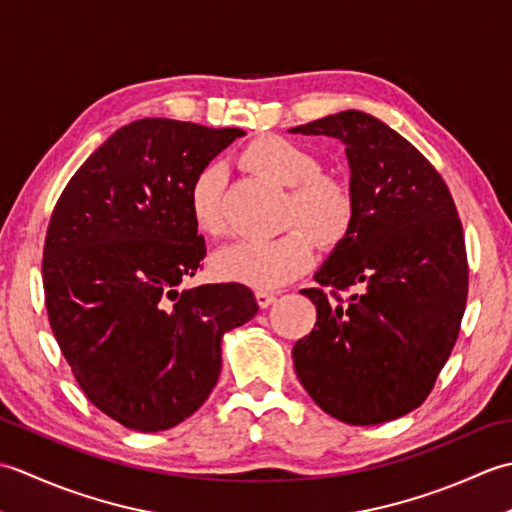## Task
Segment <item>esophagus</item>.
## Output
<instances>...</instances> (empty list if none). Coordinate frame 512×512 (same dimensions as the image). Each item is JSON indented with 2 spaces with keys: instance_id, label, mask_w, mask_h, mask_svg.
<instances>
[{
  "instance_id": "34e87169",
  "label": "esophagus",
  "mask_w": 512,
  "mask_h": 512,
  "mask_svg": "<svg viewBox=\"0 0 512 512\" xmlns=\"http://www.w3.org/2000/svg\"><path fill=\"white\" fill-rule=\"evenodd\" d=\"M255 299H257L259 308H268V306H273V301L277 299V295H275V292H268V290H257Z\"/></svg>"
}]
</instances>
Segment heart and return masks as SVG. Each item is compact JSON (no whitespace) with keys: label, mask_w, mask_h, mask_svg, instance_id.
<instances>
[{"label":"heart","mask_w":512,"mask_h":512,"mask_svg":"<svg viewBox=\"0 0 512 512\" xmlns=\"http://www.w3.org/2000/svg\"><path fill=\"white\" fill-rule=\"evenodd\" d=\"M242 162L281 187H290L288 222L299 220L323 246H334L347 235L354 220V198L345 182L319 173V160L308 149L281 136L255 138ZM226 171L220 162L202 167L189 187V213L202 235L224 233ZM314 257L312 239L301 228H292L277 239H246L222 248L213 257V273L233 284L273 290L308 270Z\"/></svg>","instance_id":"1"}]
</instances>
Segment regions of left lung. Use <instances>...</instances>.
Wrapping results in <instances>:
<instances>
[{
  "mask_svg": "<svg viewBox=\"0 0 512 512\" xmlns=\"http://www.w3.org/2000/svg\"><path fill=\"white\" fill-rule=\"evenodd\" d=\"M345 145L354 220L301 290L317 323L292 347L303 389L332 418L380 424L420 407L458 341L469 292L462 222L431 162L376 116L290 129ZM333 288L334 300L322 288ZM356 287L343 302L336 289Z\"/></svg>",
  "mask_w": 512,
  "mask_h": 512,
  "instance_id": "8db88e82",
  "label": "left lung"
}]
</instances>
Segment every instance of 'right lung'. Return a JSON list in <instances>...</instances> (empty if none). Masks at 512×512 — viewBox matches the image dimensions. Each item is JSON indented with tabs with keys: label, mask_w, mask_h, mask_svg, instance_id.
I'll return each mask as SVG.
<instances>
[{
	"label": "right lung",
	"mask_w": 512,
	"mask_h": 512,
	"mask_svg": "<svg viewBox=\"0 0 512 512\" xmlns=\"http://www.w3.org/2000/svg\"><path fill=\"white\" fill-rule=\"evenodd\" d=\"M244 136L171 118L118 129L74 173L43 246L54 339L92 405L123 427H176L209 398L222 336L257 314L250 288H180L206 255L189 213L202 167Z\"/></svg>",
	"instance_id": "obj_1"
}]
</instances>
